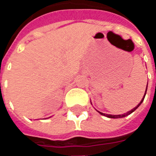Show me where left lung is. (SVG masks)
<instances>
[{"label":"left lung","instance_id":"obj_1","mask_svg":"<svg viewBox=\"0 0 156 156\" xmlns=\"http://www.w3.org/2000/svg\"><path fill=\"white\" fill-rule=\"evenodd\" d=\"M147 86H148V83H147ZM147 86H146V90H145V93H144V97H143V98H142V100L140 102V104H139V105H138L137 106L135 107V108H134L133 109H131L130 111L127 112L126 114H124V115H107V114H104V113H101V112H99V111H98V112L99 113V114H100V115H104V116H106V117H108V118H111V119H119V118H124V117H125V116H127V115H130V114H132V113H133V112H134V110H135V109H136V108H137L138 107H139V106L141 105V104H142V102L144 101V97H145V94H146V91H147Z\"/></svg>","mask_w":156,"mask_h":156}]
</instances>
